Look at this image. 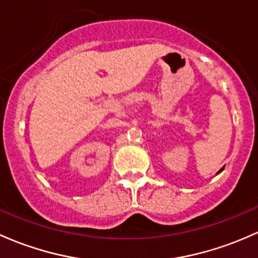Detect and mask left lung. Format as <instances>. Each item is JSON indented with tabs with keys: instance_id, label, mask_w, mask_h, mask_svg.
Wrapping results in <instances>:
<instances>
[{
	"instance_id": "left-lung-1",
	"label": "left lung",
	"mask_w": 258,
	"mask_h": 258,
	"mask_svg": "<svg viewBox=\"0 0 258 258\" xmlns=\"http://www.w3.org/2000/svg\"><path fill=\"white\" fill-rule=\"evenodd\" d=\"M221 170H222V169H221ZM221 170H219V173H220V172H221Z\"/></svg>"
}]
</instances>
